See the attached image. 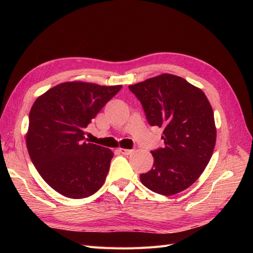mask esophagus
<instances>
[{"instance_id": "34e87169", "label": "esophagus", "mask_w": 253, "mask_h": 253, "mask_svg": "<svg viewBox=\"0 0 253 253\" xmlns=\"http://www.w3.org/2000/svg\"><path fill=\"white\" fill-rule=\"evenodd\" d=\"M118 151H120L124 155H129L133 152V149H122V148H120V149H118Z\"/></svg>"}]
</instances>
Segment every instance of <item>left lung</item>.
Returning <instances> with one entry per match:
<instances>
[{"label": "left lung", "mask_w": 253, "mask_h": 253, "mask_svg": "<svg viewBox=\"0 0 253 253\" xmlns=\"http://www.w3.org/2000/svg\"><path fill=\"white\" fill-rule=\"evenodd\" d=\"M151 126L163 127L165 147L151 151L154 162L140 180L159 195L187 189L206 169L216 142L212 106L201 89L170 74L129 85Z\"/></svg>", "instance_id": "left-lung-1"}]
</instances>
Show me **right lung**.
<instances>
[{
    "label": "right lung",
    "instance_id": "1",
    "mask_svg": "<svg viewBox=\"0 0 253 253\" xmlns=\"http://www.w3.org/2000/svg\"><path fill=\"white\" fill-rule=\"evenodd\" d=\"M122 85L69 82L38 98L26 143L38 173L61 195L83 199L103 186L113 153L84 141V129Z\"/></svg>",
    "mask_w": 253,
    "mask_h": 253
}]
</instances>
